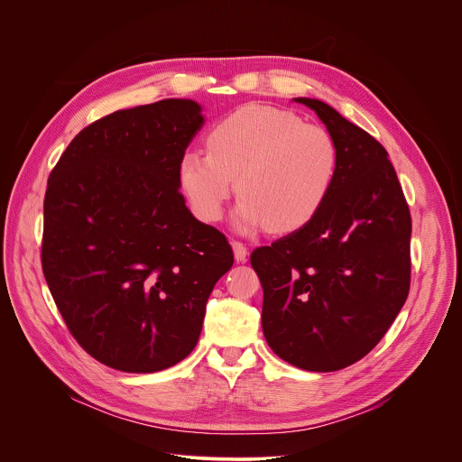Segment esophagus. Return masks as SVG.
<instances>
[{
	"label": "esophagus",
	"instance_id": "34e87169",
	"mask_svg": "<svg viewBox=\"0 0 462 462\" xmlns=\"http://www.w3.org/2000/svg\"><path fill=\"white\" fill-rule=\"evenodd\" d=\"M232 248H234V257H236L237 263L246 261L248 250H246V246H245L241 241H234V243H232Z\"/></svg>",
	"mask_w": 462,
	"mask_h": 462
}]
</instances>
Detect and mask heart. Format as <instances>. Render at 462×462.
Returning a JSON list of instances; mask_svg holds the SVG:
<instances>
[{
  "label": "heart",
  "instance_id": "1",
  "mask_svg": "<svg viewBox=\"0 0 462 462\" xmlns=\"http://www.w3.org/2000/svg\"><path fill=\"white\" fill-rule=\"evenodd\" d=\"M340 164L331 131L298 115L246 106L208 135V152L189 148L177 166L179 186L201 221L221 219L228 197L241 195L234 225L287 232L303 226L325 203Z\"/></svg>",
  "mask_w": 462,
  "mask_h": 462
}]
</instances>
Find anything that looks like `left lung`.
Returning a JSON list of instances; mask_svg holds the SVG:
<instances>
[{
	"instance_id": "8db88e82",
	"label": "left lung",
	"mask_w": 462,
	"mask_h": 462,
	"mask_svg": "<svg viewBox=\"0 0 462 462\" xmlns=\"http://www.w3.org/2000/svg\"><path fill=\"white\" fill-rule=\"evenodd\" d=\"M314 109L340 152L337 180L300 230L257 246L261 325L285 362L316 373L364 358L401 312L411 282V214L385 148L337 109Z\"/></svg>"
}]
</instances>
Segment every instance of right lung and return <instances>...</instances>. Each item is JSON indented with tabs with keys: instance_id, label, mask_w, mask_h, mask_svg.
I'll return each mask as SVG.
<instances>
[{
	"instance_id": "right-lung-1",
	"label": "right lung",
	"mask_w": 462,
	"mask_h": 462,
	"mask_svg": "<svg viewBox=\"0 0 462 462\" xmlns=\"http://www.w3.org/2000/svg\"><path fill=\"white\" fill-rule=\"evenodd\" d=\"M201 125L193 100L120 109L84 127L49 175L43 276L73 338L107 367L184 360L234 265L226 236L197 221L179 189V159Z\"/></svg>"
}]
</instances>
